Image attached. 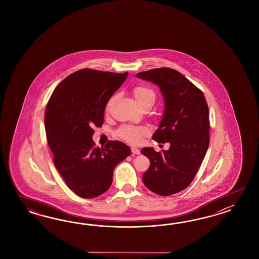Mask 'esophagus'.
<instances>
[{
	"instance_id": "esophagus-1",
	"label": "esophagus",
	"mask_w": 259,
	"mask_h": 259,
	"mask_svg": "<svg viewBox=\"0 0 259 259\" xmlns=\"http://www.w3.org/2000/svg\"><path fill=\"white\" fill-rule=\"evenodd\" d=\"M132 153H133L134 155H139V154H141V151L140 149H138V148H136V147H132Z\"/></svg>"
}]
</instances>
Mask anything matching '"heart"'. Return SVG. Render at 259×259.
I'll use <instances>...</instances> for the list:
<instances>
[{"mask_svg": "<svg viewBox=\"0 0 259 259\" xmlns=\"http://www.w3.org/2000/svg\"><path fill=\"white\" fill-rule=\"evenodd\" d=\"M135 98L139 103H141L147 100L155 101L156 94L154 90L146 85H137L133 90ZM110 103V102H109ZM108 103V105H109ZM147 133V130L143 127H135V126L124 125L119 128L118 131V137L130 143L137 144L141 140V137Z\"/></svg>", "mask_w": 259, "mask_h": 259, "instance_id": "1", "label": "heart"}]
</instances>
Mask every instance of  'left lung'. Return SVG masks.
<instances>
[{
  "label": "left lung",
  "instance_id": "left-lung-1",
  "mask_svg": "<svg viewBox=\"0 0 259 259\" xmlns=\"http://www.w3.org/2000/svg\"><path fill=\"white\" fill-rule=\"evenodd\" d=\"M137 77L160 88L164 114L153 140L170 143L168 151L141 150L151 162L142 181L157 195L171 196L188 187L202 163L210 142L208 104L202 91L172 68L144 71Z\"/></svg>",
  "mask_w": 259,
  "mask_h": 259
}]
</instances>
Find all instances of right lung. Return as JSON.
<instances>
[{"mask_svg":"<svg viewBox=\"0 0 259 259\" xmlns=\"http://www.w3.org/2000/svg\"><path fill=\"white\" fill-rule=\"evenodd\" d=\"M128 72L84 68L63 79L47 102L45 125L53 161L68 188L83 198L106 192L113 170L131 154L118 141L95 147L94 128L102 127L104 109Z\"/></svg>","mask_w":259,"mask_h":259,"instance_id":"obj_1","label":"right lung"}]
</instances>
